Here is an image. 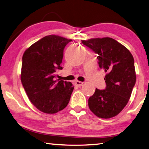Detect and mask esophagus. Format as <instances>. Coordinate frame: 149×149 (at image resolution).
Returning a JSON list of instances; mask_svg holds the SVG:
<instances>
[{"label": "esophagus", "instance_id": "esophagus-1", "mask_svg": "<svg viewBox=\"0 0 149 149\" xmlns=\"http://www.w3.org/2000/svg\"><path fill=\"white\" fill-rule=\"evenodd\" d=\"M84 84V82L79 81H76L74 82V85L77 86V87H81V86Z\"/></svg>", "mask_w": 149, "mask_h": 149}]
</instances>
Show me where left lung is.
<instances>
[{"mask_svg": "<svg viewBox=\"0 0 149 149\" xmlns=\"http://www.w3.org/2000/svg\"><path fill=\"white\" fill-rule=\"evenodd\" d=\"M84 45L98 54V64L107 72L104 90L96 88L88 99V107L97 117L116 116L126 106L136 83L133 55L127 48L110 38L82 40Z\"/></svg>", "mask_w": 149, "mask_h": 149, "instance_id": "8db88e82", "label": "left lung"}]
</instances>
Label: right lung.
I'll return each mask as SVG.
<instances>
[{
	"label": "right lung",
	"instance_id": "1",
	"mask_svg": "<svg viewBox=\"0 0 149 149\" xmlns=\"http://www.w3.org/2000/svg\"><path fill=\"white\" fill-rule=\"evenodd\" d=\"M71 39L49 35L32 45L22 57L21 81L32 103L46 113H55L68 104L74 87L56 80L62 69L64 49Z\"/></svg>",
	"mask_w": 149,
	"mask_h": 149
}]
</instances>
